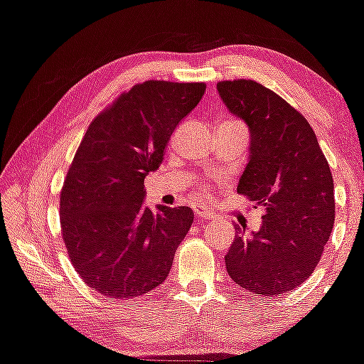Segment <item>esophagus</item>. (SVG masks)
Listing matches in <instances>:
<instances>
[{"mask_svg":"<svg viewBox=\"0 0 364 364\" xmlns=\"http://www.w3.org/2000/svg\"><path fill=\"white\" fill-rule=\"evenodd\" d=\"M195 213L198 220H213V218H215V213H213L212 210L207 207H201V205L195 207Z\"/></svg>","mask_w":364,"mask_h":364,"instance_id":"1","label":"esophagus"}]
</instances>
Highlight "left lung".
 I'll list each match as a JSON object with an SVG mask.
<instances>
[{
    "mask_svg": "<svg viewBox=\"0 0 364 364\" xmlns=\"http://www.w3.org/2000/svg\"><path fill=\"white\" fill-rule=\"evenodd\" d=\"M218 95L251 134L237 193L264 208L261 229L235 234L229 277L256 295H283L314 273L334 227V181L312 127L252 80L220 81Z\"/></svg>",
    "mask_w": 364,
    "mask_h": 364,
    "instance_id": "8db88e82",
    "label": "left lung"
}]
</instances>
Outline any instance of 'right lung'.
<instances>
[{
    "mask_svg": "<svg viewBox=\"0 0 364 364\" xmlns=\"http://www.w3.org/2000/svg\"><path fill=\"white\" fill-rule=\"evenodd\" d=\"M205 82L146 81L122 93L87 127L60 190V229L82 282L130 300L168 278L193 224L188 207L144 205V179L164 159L179 122Z\"/></svg>",
    "mask_w": 364,
    "mask_h": 364,
    "instance_id": "1",
    "label": "right lung"
}]
</instances>
